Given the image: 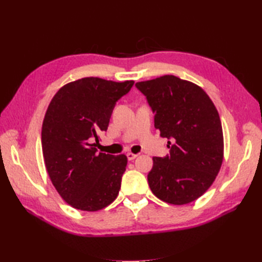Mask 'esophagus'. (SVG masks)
<instances>
[{
  "label": "esophagus",
  "mask_w": 262,
  "mask_h": 262,
  "mask_svg": "<svg viewBox=\"0 0 262 262\" xmlns=\"http://www.w3.org/2000/svg\"><path fill=\"white\" fill-rule=\"evenodd\" d=\"M126 155H127V159L129 160V161H132V160H134V159L137 158V154L132 153V152H128Z\"/></svg>",
  "instance_id": "1"
}]
</instances>
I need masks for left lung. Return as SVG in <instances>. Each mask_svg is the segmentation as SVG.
Returning a JSON list of instances; mask_svg holds the SVG:
<instances>
[{
	"mask_svg": "<svg viewBox=\"0 0 262 262\" xmlns=\"http://www.w3.org/2000/svg\"><path fill=\"white\" fill-rule=\"evenodd\" d=\"M136 86L147 98L161 137L170 140V154L153 158L149 188L168 204L191 203L213 185L223 162L219 111L202 88L174 75L137 82Z\"/></svg>",
	"mask_w": 262,
	"mask_h": 262,
	"instance_id": "8db88e82",
	"label": "left lung"
}]
</instances>
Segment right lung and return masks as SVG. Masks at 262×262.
<instances>
[{
    "label": "right lung",
    "instance_id": "add662e5",
    "mask_svg": "<svg viewBox=\"0 0 262 262\" xmlns=\"http://www.w3.org/2000/svg\"><path fill=\"white\" fill-rule=\"evenodd\" d=\"M133 84L83 77L60 88L48 105L41 128L43 161L55 189L72 207L96 211L118 196L127 157L98 153L92 141L108 129L116 102Z\"/></svg>",
    "mask_w": 262,
    "mask_h": 262
}]
</instances>
